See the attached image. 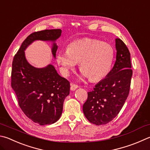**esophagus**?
<instances>
[{
	"label": "esophagus",
	"mask_w": 150,
	"mask_h": 150,
	"mask_svg": "<svg viewBox=\"0 0 150 150\" xmlns=\"http://www.w3.org/2000/svg\"><path fill=\"white\" fill-rule=\"evenodd\" d=\"M79 87L78 85H77V84H71V91H75V90L77 89Z\"/></svg>",
	"instance_id": "34e87169"
}]
</instances>
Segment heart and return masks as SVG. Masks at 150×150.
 <instances>
[{"label": "heart", "instance_id": "heart-1", "mask_svg": "<svg viewBox=\"0 0 150 150\" xmlns=\"http://www.w3.org/2000/svg\"><path fill=\"white\" fill-rule=\"evenodd\" d=\"M114 56L111 45L98 39H84L71 42L66 50H59L56 60L64 75H69L80 62L83 77L96 81L102 79L110 71Z\"/></svg>", "mask_w": 150, "mask_h": 150}]
</instances>
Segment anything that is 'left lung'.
Masks as SVG:
<instances>
[{
    "mask_svg": "<svg viewBox=\"0 0 150 150\" xmlns=\"http://www.w3.org/2000/svg\"><path fill=\"white\" fill-rule=\"evenodd\" d=\"M115 64L105 79L88 92L83 104L86 118L96 125L108 123L118 115L129 96L132 70L130 54L120 39H115Z\"/></svg>",
    "mask_w": 150,
    "mask_h": 150,
    "instance_id": "left-lung-1",
    "label": "left lung"
}]
</instances>
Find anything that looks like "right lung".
I'll return each instance as SVG.
<instances>
[{
	"label": "right lung",
	"instance_id": "add662e5",
	"mask_svg": "<svg viewBox=\"0 0 150 150\" xmlns=\"http://www.w3.org/2000/svg\"><path fill=\"white\" fill-rule=\"evenodd\" d=\"M61 34V29L33 33L22 42L12 62L11 85L19 105L28 118L40 125L53 124L60 118L70 83L58 75L52 65L42 68L31 66L24 51L35 40L52 41V53L56 58L58 46L55 41Z\"/></svg>",
	"mask_w": 150,
	"mask_h": 150
}]
</instances>
